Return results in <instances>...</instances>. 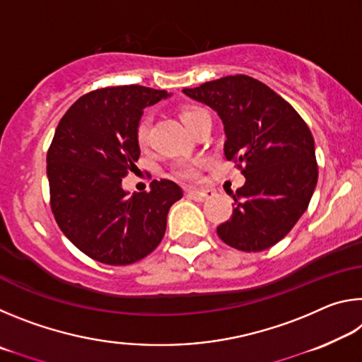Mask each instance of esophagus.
Masks as SVG:
<instances>
[{
  "label": "esophagus",
  "instance_id": "obj_1",
  "mask_svg": "<svg viewBox=\"0 0 362 362\" xmlns=\"http://www.w3.org/2000/svg\"><path fill=\"white\" fill-rule=\"evenodd\" d=\"M187 196L188 198H192L194 201H199V203H203V201L211 199L214 196L212 189H201V188H188L187 189Z\"/></svg>",
  "mask_w": 362,
  "mask_h": 362
}]
</instances>
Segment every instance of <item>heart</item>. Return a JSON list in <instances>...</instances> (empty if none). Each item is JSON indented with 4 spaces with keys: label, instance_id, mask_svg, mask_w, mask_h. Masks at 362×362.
I'll return each mask as SVG.
<instances>
[{
    "label": "heart",
    "instance_id": "heart-1",
    "mask_svg": "<svg viewBox=\"0 0 362 362\" xmlns=\"http://www.w3.org/2000/svg\"><path fill=\"white\" fill-rule=\"evenodd\" d=\"M203 113H206L204 110H201L198 107H185L182 108L180 112V119L183 124H185L187 129H189V126L193 124L194 119ZM148 132H150V119L148 116H144V118L137 122V127H136V139L140 145L146 144V140H148ZM199 168H201L199 159H193V161H182L177 164L175 174L182 177V179L194 180L198 179L199 175Z\"/></svg>",
    "mask_w": 362,
    "mask_h": 362
}]
</instances>
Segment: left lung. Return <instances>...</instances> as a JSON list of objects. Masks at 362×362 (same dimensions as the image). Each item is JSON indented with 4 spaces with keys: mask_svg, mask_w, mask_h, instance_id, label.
<instances>
[{
    "mask_svg": "<svg viewBox=\"0 0 362 362\" xmlns=\"http://www.w3.org/2000/svg\"><path fill=\"white\" fill-rule=\"evenodd\" d=\"M222 119L223 153L244 166L246 183L230 193L235 207L217 226L220 240L244 252L274 246L303 216L315 193V140L300 115L274 90L246 75L183 89Z\"/></svg>",
    "mask_w": 362,
    "mask_h": 362,
    "instance_id": "1",
    "label": "left lung"
}]
</instances>
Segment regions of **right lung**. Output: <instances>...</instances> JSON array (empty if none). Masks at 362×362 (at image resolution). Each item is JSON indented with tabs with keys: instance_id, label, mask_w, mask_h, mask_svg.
<instances>
[{
	"instance_id": "1",
	"label": "right lung",
	"mask_w": 362,
	"mask_h": 362,
	"mask_svg": "<svg viewBox=\"0 0 362 362\" xmlns=\"http://www.w3.org/2000/svg\"><path fill=\"white\" fill-rule=\"evenodd\" d=\"M144 86L97 89L60 119L47 151L51 207L64 235L90 259L131 265L158 247L168 212L183 193L153 180L148 193H129L122 177L136 168V127L146 107L168 99Z\"/></svg>"
}]
</instances>
